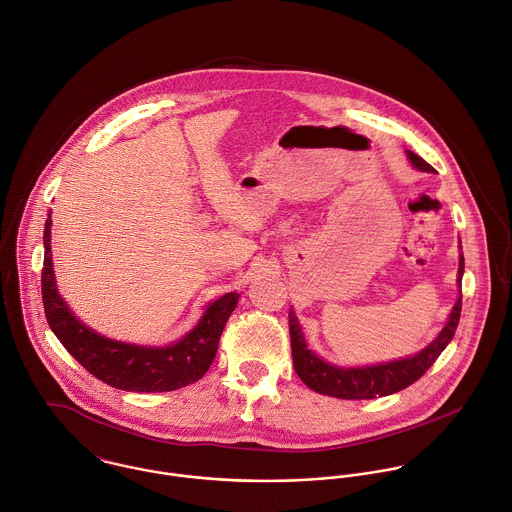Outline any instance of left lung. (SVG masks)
<instances>
[{
	"mask_svg": "<svg viewBox=\"0 0 512 512\" xmlns=\"http://www.w3.org/2000/svg\"><path fill=\"white\" fill-rule=\"evenodd\" d=\"M409 164L419 172H433V168L411 150H406ZM461 249V245H459ZM465 273V259L463 253H459V271H457V287L461 289ZM461 316V291L455 301V305L449 312V318L445 326L439 330V334L417 354L372 364V366H336L320 358L314 350H310L303 332V326L295 314V310H289V330H291V350H293V364L299 374V378L307 384L310 390L340 398V400H374L384 398L390 394H396L400 390H406L413 382H417L431 364L439 358V354L447 348V344L453 340L457 324Z\"/></svg>",
	"mask_w": 512,
	"mask_h": 512,
	"instance_id": "1",
	"label": "left lung"
}]
</instances>
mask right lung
I'll return each mask as SVG.
<instances>
[{
	"instance_id": "1",
	"label": "right lung",
	"mask_w": 512,
	"mask_h": 512,
	"mask_svg": "<svg viewBox=\"0 0 512 512\" xmlns=\"http://www.w3.org/2000/svg\"><path fill=\"white\" fill-rule=\"evenodd\" d=\"M41 293L45 316L67 352L104 384L124 392H172L198 382L209 370L239 293L207 303L198 324L168 346H140L106 338L83 324L57 291L51 257V211L43 231Z\"/></svg>"
}]
</instances>
